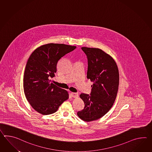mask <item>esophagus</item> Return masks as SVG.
<instances>
[{"label": "esophagus", "mask_w": 152, "mask_h": 152, "mask_svg": "<svg viewBox=\"0 0 152 152\" xmlns=\"http://www.w3.org/2000/svg\"><path fill=\"white\" fill-rule=\"evenodd\" d=\"M71 95L72 98H77L78 94L77 93H71Z\"/></svg>", "instance_id": "1"}]
</instances>
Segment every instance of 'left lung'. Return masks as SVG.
<instances>
[{"label": "left lung", "instance_id": "8db88e82", "mask_svg": "<svg viewBox=\"0 0 152 152\" xmlns=\"http://www.w3.org/2000/svg\"><path fill=\"white\" fill-rule=\"evenodd\" d=\"M88 59L87 77L93 82L91 94L82 93L84 107L77 112L82 120L91 121L103 117L115 102L119 86V71L114 59L99 48L83 47Z\"/></svg>", "mask_w": 152, "mask_h": 152}]
</instances>
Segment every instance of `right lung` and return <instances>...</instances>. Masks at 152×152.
Instances as JSON below:
<instances>
[{"label": "right lung", "mask_w": 152, "mask_h": 152, "mask_svg": "<svg viewBox=\"0 0 152 152\" xmlns=\"http://www.w3.org/2000/svg\"><path fill=\"white\" fill-rule=\"evenodd\" d=\"M76 48L65 44H46L35 50L29 58L24 74V92L31 107L41 114L53 113L68 99V91L50 79L57 72L58 61Z\"/></svg>", "instance_id": "obj_1"}]
</instances>
